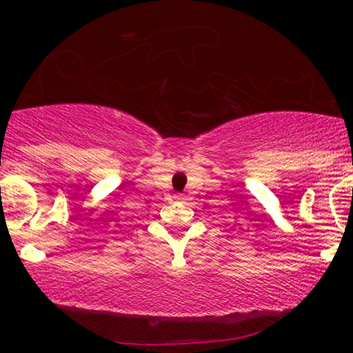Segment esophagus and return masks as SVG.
<instances>
[{
	"instance_id": "obj_1",
	"label": "esophagus",
	"mask_w": 353,
	"mask_h": 353,
	"mask_svg": "<svg viewBox=\"0 0 353 353\" xmlns=\"http://www.w3.org/2000/svg\"><path fill=\"white\" fill-rule=\"evenodd\" d=\"M174 197H176L177 201H184V196H181V194H177V196H174Z\"/></svg>"
}]
</instances>
